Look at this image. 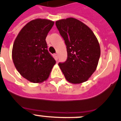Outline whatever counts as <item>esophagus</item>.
Masks as SVG:
<instances>
[{
	"instance_id": "34e87169",
	"label": "esophagus",
	"mask_w": 121,
	"mask_h": 121,
	"mask_svg": "<svg viewBox=\"0 0 121 121\" xmlns=\"http://www.w3.org/2000/svg\"><path fill=\"white\" fill-rule=\"evenodd\" d=\"M54 58H55V60H58V54H55V55H54Z\"/></svg>"
}]
</instances>
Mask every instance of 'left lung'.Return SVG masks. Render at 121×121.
<instances>
[{"label":"left lung","instance_id":"left-lung-1","mask_svg":"<svg viewBox=\"0 0 121 121\" xmlns=\"http://www.w3.org/2000/svg\"><path fill=\"white\" fill-rule=\"evenodd\" d=\"M56 26L67 46V58L58 66L67 81L86 82L96 69L101 54L98 40L89 27L77 18L56 21Z\"/></svg>","mask_w":121,"mask_h":121}]
</instances>
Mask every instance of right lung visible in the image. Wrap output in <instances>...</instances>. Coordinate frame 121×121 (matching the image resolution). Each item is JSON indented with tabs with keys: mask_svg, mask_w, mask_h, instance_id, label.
Segmentation results:
<instances>
[{
	"mask_svg": "<svg viewBox=\"0 0 121 121\" xmlns=\"http://www.w3.org/2000/svg\"><path fill=\"white\" fill-rule=\"evenodd\" d=\"M54 22L36 18L28 22L15 39L13 63L23 78L33 83L46 81L56 61L47 49L46 38Z\"/></svg>",
	"mask_w": 121,
	"mask_h": 121,
	"instance_id": "obj_1",
	"label": "right lung"
}]
</instances>
